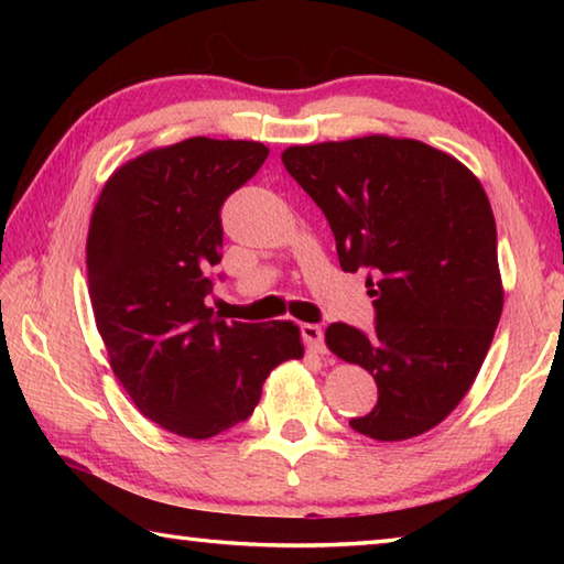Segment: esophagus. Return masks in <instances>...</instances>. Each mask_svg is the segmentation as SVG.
Masks as SVG:
<instances>
[{"mask_svg":"<svg viewBox=\"0 0 564 564\" xmlns=\"http://www.w3.org/2000/svg\"><path fill=\"white\" fill-rule=\"evenodd\" d=\"M301 336L313 352H326V343H323V328L316 323H301Z\"/></svg>","mask_w":564,"mask_h":564,"instance_id":"34e87169","label":"esophagus"}]
</instances>
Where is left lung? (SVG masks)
Listing matches in <instances>:
<instances>
[{
    "mask_svg": "<svg viewBox=\"0 0 564 564\" xmlns=\"http://www.w3.org/2000/svg\"><path fill=\"white\" fill-rule=\"evenodd\" d=\"M281 159L328 218L340 269L368 273L376 328H326L328 348L378 386V403L350 427L388 443L431 431L470 390L502 313L480 181L413 139L291 147Z\"/></svg>",
    "mask_w": 564,
    "mask_h": 564,
    "instance_id": "8db88e82",
    "label": "left lung"
}]
</instances>
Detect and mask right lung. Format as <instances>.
Segmentation results:
<instances>
[{
    "mask_svg": "<svg viewBox=\"0 0 564 564\" xmlns=\"http://www.w3.org/2000/svg\"><path fill=\"white\" fill-rule=\"evenodd\" d=\"M265 156L259 141L186 139L121 166L94 208L87 275L111 368L133 405L181 437L243 423L271 370L303 356L293 323H226L206 305L221 208Z\"/></svg>",
    "mask_w": 564,
    "mask_h": 564,
    "instance_id": "1",
    "label": "right lung"
}]
</instances>
